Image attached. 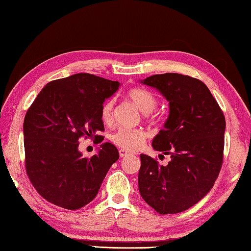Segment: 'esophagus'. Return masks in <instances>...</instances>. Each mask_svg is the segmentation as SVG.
<instances>
[{
  "label": "esophagus",
  "mask_w": 251,
  "mask_h": 251,
  "mask_svg": "<svg viewBox=\"0 0 251 251\" xmlns=\"http://www.w3.org/2000/svg\"><path fill=\"white\" fill-rule=\"evenodd\" d=\"M127 155H129V153L127 152V151H125V150H123V149H121V150H120V156L121 157H125Z\"/></svg>",
  "instance_id": "esophagus-1"
}]
</instances>
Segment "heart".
I'll use <instances>...</instances> for the list:
<instances>
[{"mask_svg": "<svg viewBox=\"0 0 251 251\" xmlns=\"http://www.w3.org/2000/svg\"><path fill=\"white\" fill-rule=\"evenodd\" d=\"M128 97L138 109L142 112H150L156 105V98L141 87H135L128 90ZM113 99H109L103 102L100 109V119L104 124H110L113 119ZM148 137L147 132L140 128H121L111 136V141L115 146L126 151H137L145 145Z\"/></svg>", "mask_w": 251, "mask_h": 251, "instance_id": "1", "label": "heart"}]
</instances>
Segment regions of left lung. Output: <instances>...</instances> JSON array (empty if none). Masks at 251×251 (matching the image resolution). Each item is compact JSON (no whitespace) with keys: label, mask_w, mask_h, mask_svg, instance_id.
<instances>
[{"label":"left lung","mask_w":251,"mask_h":251,"mask_svg":"<svg viewBox=\"0 0 251 251\" xmlns=\"http://www.w3.org/2000/svg\"><path fill=\"white\" fill-rule=\"evenodd\" d=\"M169 101L164 128L153 139L156 151L170 155L167 166L141 154L138 184L142 199L161 215L199 202L214 185L223 163L226 117L206 85L178 73L141 81Z\"/></svg>","instance_id":"1"}]
</instances>
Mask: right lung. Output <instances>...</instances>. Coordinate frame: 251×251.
<instances>
[{
  "mask_svg": "<svg viewBox=\"0 0 251 251\" xmlns=\"http://www.w3.org/2000/svg\"><path fill=\"white\" fill-rule=\"evenodd\" d=\"M119 86V82L77 73L47 83L26 111L25 173L47 201L76 210L97 195L106 173L120 157L119 151L105 142L97 154L83 157L78 141L101 137L96 135L104 130L101 105Z\"/></svg>",
  "mask_w": 251,
  "mask_h": 251,
  "instance_id": "add662e5",
  "label": "right lung"
}]
</instances>
